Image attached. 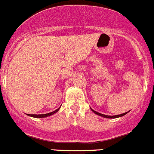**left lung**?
Instances as JSON below:
<instances>
[{
    "instance_id": "1",
    "label": "left lung",
    "mask_w": 154,
    "mask_h": 154,
    "mask_svg": "<svg viewBox=\"0 0 154 154\" xmlns=\"http://www.w3.org/2000/svg\"><path fill=\"white\" fill-rule=\"evenodd\" d=\"M91 110H92L93 112H94V113L97 114V115H100V116L103 117V118H120V117H122V116H124V115H127V112H125V113L121 114V115H114V116H110V115H103V114H101V113H99V112H95V111H94V110H93L92 109H91Z\"/></svg>"
}]
</instances>
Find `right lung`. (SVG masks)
<instances>
[{"instance_id":"right-lung-1","label":"right lung","mask_w":154,"mask_h":154,"mask_svg":"<svg viewBox=\"0 0 154 154\" xmlns=\"http://www.w3.org/2000/svg\"><path fill=\"white\" fill-rule=\"evenodd\" d=\"M59 109H60V108H58L57 109H56V110L54 111V112H50V113H48V114H43V115H29V114H27V115H28V116H30V117H33V118H45V117H48V116H51V115H54V113H56V112H58Z\"/></svg>"}]
</instances>
